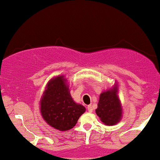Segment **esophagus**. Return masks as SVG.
<instances>
[{"mask_svg": "<svg viewBox=\"0 0 160 160\" xmlns=\"http://www.w3.org/2000/svg\"><path fill=\"white\" fill-rule=\"evenodd\" d=\"M87 109H88V111H89V112H92V111H93V108H92V105H88V106Z\"/></svg>", "mask_w": 160, "mask_h": 160, "instance_id": "obj_1", "label": "esophagus"}]
</instances>
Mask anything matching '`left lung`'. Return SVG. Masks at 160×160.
Listing matches in <instances>:
<instances>
[{
	"label": "left lung",
	"instance_id": "1",
	"mask_svg": "<svg viewBox=\"0 0 160 160\" xmlns=\"http://www.w3.org/2000/svg\"><path fill=\"white\" fill-rule=\"evenodd\" d=\"M117 88L101 94L96 114L101 121L106 125H114L120 121L122 115V108L118 96Z\"/></svg>",
	"mask_w": 160,
	"mask_h": 160
}]
</instances>
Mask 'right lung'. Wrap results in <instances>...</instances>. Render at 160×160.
I'll use <instances>...</instances> for the list:
<instances>
[{
    "instance_id": "obj_1",
    "label": "right lung",
    "mask_w": 160,
    "mask_h": 160,
    "mask_svg": "<svg viewBox=\"0 0 160 160\" xmlns=\"http://www.w3.org/2000/svg\"><path fill=\"white\" fill-rule=\"evenodd\" d=\"M64 76L52 78L48 83L40 103L41 114L48 124L60 131L75 127L85 108L76 104L70 95Z\"/></svg>"
}]
</instances>
